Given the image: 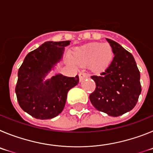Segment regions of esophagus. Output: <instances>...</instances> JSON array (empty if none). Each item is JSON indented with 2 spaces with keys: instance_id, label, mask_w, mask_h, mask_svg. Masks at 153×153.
Here are the masks:
<instances>
[{
  "instance_id": "esophagus-1",
  "label": "esophagus",
  "mask_w": 153,
  "mask_h": 153,
  "mask_svg": "<svg viewBox=\"0 0 153 153\" xmlns=\"http://www.w3.org/2000/svg\"><path fill=\"white\" fill-rule=\"evenodd\" d=\"M89 77H90L89 76V75H88V74L85 73V72H83V71H82V72H80L79 73V78L81 82H82V81L85 80V78H89Z\"/></svg>"
}]
</instances>
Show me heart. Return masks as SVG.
Instances as JSON below:
<instances>
[{
    "label": "heart",
    "instance_id": "1",
    "mask_svg": "<svg viewBox=\"0 0 153 153\" xmlns=\"http://www.w3.org/2000/svg\"><path fill=\"white\" fill-rule=\"evenodd\" d=\"M113 58L114 50L109 43L92 42L75 49L68 59L74 65L89 64L94 71H102L110 66Z\"/></svg>",
    "mask_w": 153,
    "mask_h": 153
}]
</instances>
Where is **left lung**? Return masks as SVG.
Masks as SVG:
<instances>
[{
  "label": "left lung",
  "instance_id": "left-lung-1",
  "mask_svg": "<svg viewBox=\"0 0 153 153\" xmlns=\"http://www.w3.org/2000/svg\"><path fill=\"white\" fill-rule=\"evenodd\" d=\"M107 40L113 48L114 59L104 72L91 77L96 88L89 98L97 110L118 117L137 104L142 90L140 73L131 53L115 41Z\"/></svg>",
  "mask_w": 153,
  "mask_h": 153
}]
</instances>
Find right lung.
<instances>
[{"label":"right lung","mask_w":153,"mask_h":153,"mask_svg":"<svg viewBox=\"0 0 153 153\" xmlns=\"http://www.w3.org/2000/svg\"><path fill=\"white\" fill-rule=\"evenodd\" d=\"M71 41L42 44L29 53L18 71L15 88L19 105L36 119H52L64 109L68 91L79 82L78 75L64 76L56 74L46 77L62 59L65 47Z\"/></svg>","instance_id":"right-lung-1"}]
</instances>
